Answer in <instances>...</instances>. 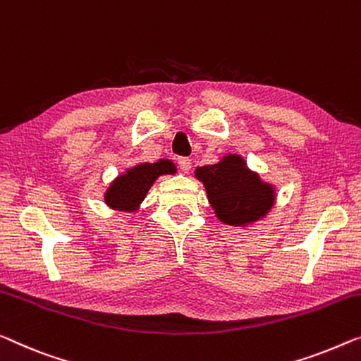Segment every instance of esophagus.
I'll return each instance as SVG.
<instances>
[{"mask_svg": "<svg viewBox=\"0 0 361 361\" xmlns=\"http://www.w3.org/2000/svg\"><path fill=\"white\" fill-rule=\"evenodd\" d=\"M178 165H180L181 171H185V173H188V171L191 170V159L180 157V159H178Z\"/></svg>", "mask_w": 361, "mask_h": 361, "instance_id": "obj_1", "label": "esophagus"}]
</instances>
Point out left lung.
<instances>
[{
	"instance_id": "1",
	"label": "left lung",
	"mask_w": 361,
	"mask_h": 361,
	"mask_svg": "<svg viewBox=\"0 0 361 361\" xmlns=\"http://www.w3.org/2000/svg\"><path fill=\"white\" fill-rule=\"evenodd\" d=\"M196 178L204 183L209 202L224 224L256 222L274 204V188L246 169L240 155H227L219 164L199 166Z\"/></svg>"
}]
</instances>
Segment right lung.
Instances as JSON below:
<instances>
[{
  "mask_svg": "<svg viewBox=\"0 0 361 361\" xmlns=\"http://www.w3.org/2000/svg\"><path fill=\"white\" fill-rule=\"evenodd\" d=\"M175 165L170 160H159L155 164H141L129 169L111 183L105 192V202L116 211H136L144 201L152 183L160 175L175 173Z\"/></svg>",
  "mask_w": 361,
  "mask_h": 361,
  "instance_id": "add662e5",
  "label": "right lung"
}]
</instances>
